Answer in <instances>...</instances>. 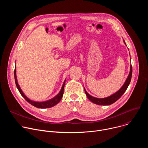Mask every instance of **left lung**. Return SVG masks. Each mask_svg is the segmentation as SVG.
<instances>
[{
	"label": "left lung",
	"instance_id": "left-lung-1",
	"mask_svg": "<svg viewBox=\"0 0 148 148\" xmlns=\"http://www.w3.org/2000/svg\"><path fill=\"white\" fill-rule=\"evenodd\" d=\"M123 42H124V43L126 45L124 40H123ZM132 74V65H131V69H130V74L128 75V77L127 79H126V81L125 82L124 84L123 85V86L116 92H115V94H112V95H111L108 97L104 98H95V97H94L90 95L86 91L85 88H84V91H85V92H86V94L87 98L92 102H93L95 104H97V105H111V104L114 103L115 102H116L118 99H119L121 98V97L126 91V89L128 88V87L130 85V84L131 80Z\"/></svg>",
	"mask_w": 148,
	"mask_h": 148
}]
</instances>
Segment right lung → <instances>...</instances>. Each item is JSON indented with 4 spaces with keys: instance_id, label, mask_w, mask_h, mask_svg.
Instances as JSON below:
<instances>
[{
    "instance_id": "right-lung-1",
    "label": "right lung",
    "mask_w": 148,
    "mask_h": 148,
    "mask_svg": "<svg viewBox=\"0 0 148 148\" xmlns=\"http://www.w3.org/2000/svg\"><path fill=\"white\" fill-rule=\"evenodd\" d=\"M16 68L14 69V79H15V83L16 87L19 91V92L20 93V94L22 95V97L31 105H33L34 107H37L38 108H51L52 107H54V105H56V104H57L60 100L61 99L63 94H64V85H65V81L64 82V84H63L62 87L61 88V91H60V92L53 98L49 99L48 101H44V102H35V101H33L32 100H30L23 92V91L21 90V88H20V86H18V84L17 83V78H16Z\"/></svg>"
}]
</instances>
